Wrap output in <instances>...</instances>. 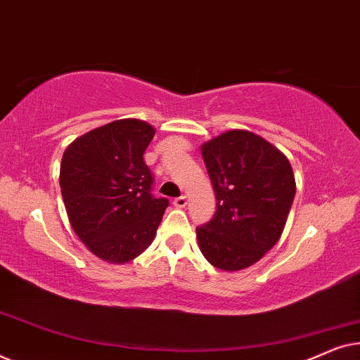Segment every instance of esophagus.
<instances>
[{
	"label": "esophagus",
	"mask_w": 360,
	"mask_h": 360,
	"mask_svg": "<svg viewBox=\"0 0 360 360\" xmlns=\"http://www.w3.org/2000/svg\"><path fill=\"white\" fill-rule=\"evenodd\" d=\"M186 203H188L186 196H179V198L174 200V206H176V208H185Z\"/></svg>",
	"instance_id": "1"
}]
</instances>
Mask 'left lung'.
<instances>
[{"label": "left lung", "mask_w": 360, "mask_h": 360, "mask_svg": "<svg viewBox=\"0 0 360 360\" xmlns=\"http://www.w3.org/2000/svg\"><path fill=\"white\" fill-rule=\"evenodd\" d=\"M216 195L213 219L196 228L211 265L236 272L257 262L283 233L295 191L287 157L254 132L233 129L201 146Z\"/></svg>", "instance_id": "left-lung-1"}]
</instances>
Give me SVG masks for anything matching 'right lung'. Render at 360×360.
<instances>
[{
	"label": "right lung",
	"instance_id": "1",
	"mask_svg": "<svg viewBox=\"0 0 360 360\" xmlns=\"http://www.w3.org/2000/svg\"><path fill=\"white\" fill-rule=\"evenodd\" d=\"M155 129L141 120L96 127L63 152L60 188L73 231L106 262L126 264L155 238L167 198L152 196L144 152Z\"/></svg>",
	"mask_w": 360,
	"mask_h": 360
}]
</instances>
